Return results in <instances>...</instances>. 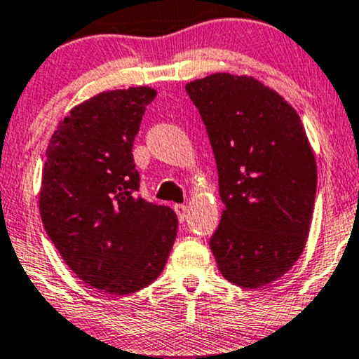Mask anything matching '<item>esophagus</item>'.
Returning <instances> with one entry per match:
<instances>
[{
    "label": "esophagus",
    "mask_w": 359,
    "mask_h": 359,
    "mask_svg": "<svg viewBox=\"0 0 359 359\" xmlns=\"http://www.w3.org/2000/svg\"><path fill=\"white\" fill-rule=\"evenodd\" d=\"M175 212L176 215H178V220L180 222H184V219H187V213H188V208L187 205H175Z\"/></svg>",
    "instance_id": "1"
}]
</instances>
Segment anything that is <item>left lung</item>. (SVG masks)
<instances>
[{"instance_id": "8db88e82", "label": "left lung", "mask_w": 359, "mask_h": 359, "mask_svg": "<svg viewBox=\"0 0 359 359\" xmlns=\"http://www.w3.org/2000/svg\"><path fill=\"white\" fill-rule=\"evenodd\" d=\"M207 127L224 203L210 239L225 280L261 288L292 269L312 222L317 164L295 108L248 74L187 84Z\"/></svg>"}]
</instances>
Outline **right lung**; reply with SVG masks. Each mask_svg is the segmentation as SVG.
I'll return each mask as SVG.
<instances>
[{
    "label": "right lung",
    "instance_id": "1",
    "mask_svg": "<svg viewBox=\"0 0 359 359\" xmlns=\"http://www.w3.org/2000/svg\"><path fill=\"white\" fill-rule=\"evenodd\" d=\"M156 90L102 91L76 104L46 151L39 210L64 263L110 297L146 288L176 239L171 208L137 195L132 146Z\"/></svg>",
    "mask_w": 359,
    "mask_h": 359
}]
</instances>
